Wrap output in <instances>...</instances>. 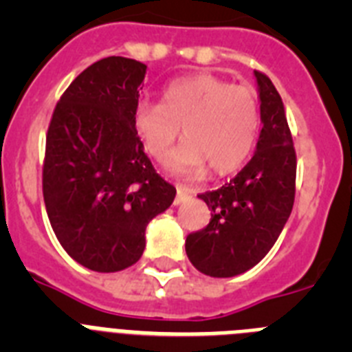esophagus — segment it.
<instances>
[{
    "mask_svg": "<svg viewBox=\"0 0 352 352\" xmlns=\"http://www.w3.org/2000/svg\"><path fill=\"white\" fill-rule=\"evenodd\" d=\"M176 199H174V204H182L183 201H186V199L190 197L192 194H194V190L192 188H188V186L185 185H178L176 186Z\"/></svg>",
    "mask_w": 352,
    "mask_h": 352,
    "instance_id": "obj_1",
    "label": "esophagus"
}]
</instances>
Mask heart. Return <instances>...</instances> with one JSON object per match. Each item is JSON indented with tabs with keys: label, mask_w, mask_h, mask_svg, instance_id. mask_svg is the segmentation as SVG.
I'll use <instances>...</instances> for the list:
<instances>
[{
	"label": "heart",
	"mask_w": 352,
	"mask_h": 352,
	"mask_svg": "<svg viewBox=\"0 0 352 352\" xmlns=\"http://www.w3.org/2000/svg\"><path fill=\"white\" fill-rule=\"evenodd\" d=\"M133 129L158 162L169 160L183 129L186 142L169 164L174 174L201 176L208 166L229 174L243 166L256 146L259 105L248 86L197 74L167 84L164 102H139Z\"/></svg>",
	"instance_id": "b5f03b06"
}]
</instances>
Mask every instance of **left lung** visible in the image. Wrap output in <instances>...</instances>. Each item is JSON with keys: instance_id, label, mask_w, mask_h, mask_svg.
I'll return each instance as SVG.
<instances>
[{"instance_id": "1", "label": "left lung", "mask_w": 352, "mask_h": 352, "mask_svg": "<svg viewBox=\"0 0 352 352\" xmlns=\"http://www.w3.org/2000/svg\"><path fill=\"white\" fill-rule=\"evenodd\" d=\"M254 76L263 123L256 153L222 188L199 195L211 220L185 241L190 263L214 278L241 275L263 261L294 204L296 153L284 104L270 77L257 70Z\"/></svg>"}]
</instances>
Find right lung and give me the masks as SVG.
I'll return each instance as SVG.
<instances>
[{"mask_svg": "<svg viewBox=\"0 0 352 352\" xmlns=\"http://www.w3.org/2000/svg\"><path fill=\"white\" fill-rule=\"evenodd\" d=\"M146 68L121 56L96 61L72 80L49 125L42 178L49 222L68 256L98 273L138 263L146 226L176 195L133 129Z\"/></svg>", "mask_w": 352, "mask_h": 352, "instance_id": "add662e5", "label": "right lung"}]
</instances>
